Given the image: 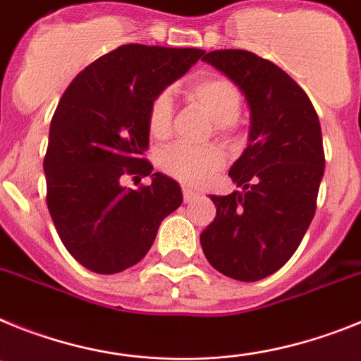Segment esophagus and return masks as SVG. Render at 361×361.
<instances>
[{
    "label": "esophagus",
    "instance_id": "1",
    "mask_svg": "<svg viewBox=\"0 0 361 361\" xmlns=\"http://www.w3.org/2000/svg\"><path fill=\"white\" fill-rule=\"evenodd\" d=\"M181 190H183V200L187 203L192 202L194 198H198V196H200V192H196V190L190 189V187H183V189H181Z\"/></svg>",
    "mask_w": 361,
    "mask_h": 361
}]
</instances>
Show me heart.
Returning a JSON list of instances; mask_svg holds the SVG:
<instances>
[{
    "label": "heart",
    "instance_id": "obj_1",
    "mask_svg": "<svg viewBox=\"0 0 361 361\" xmlns=\"http://www.w3.org/2000/svg\"><path fill=\"white\" fill-rule=\"evenodd\" d=\"M185 98L205 112L212 120V128L219 137L231 140L238 130V114L241 109L240 89L224 76L207 74L192 80L185 87ZM172 99L167 92L152 98L147 111L149 133L156 140H165L172 130ZM225 156L216 145L189 147L183 143L163 149L158 165L165 174L187 185H200L211 180L224 167Z\"/></svg>",
    "mask_w": 361,
    "mask_h": 361
}]
</instances>
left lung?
Here are the masks:
<instances>
[{
	"instance_id": "left-lung-1",
	"label": "left lung",
	"mask_w": 361,
	"mask_h": 361,
	"mask_svg": "<svg viewBox=\"0 0 361 361\" xmlns=\"http://www.w3.org/2000/svg\"><path fill=\"white\" fill-rule=\"evenodd\" d=\"M203 61L245 94L249 145L228 176L241 190L211 196L216 218L200 236L221 274L258 281L289 262L316 212L325 154L318 114L305 90L249 50H212Z\"/></svg>"
}]
</instances>
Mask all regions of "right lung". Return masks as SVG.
<instances>
[{
	"label": "right lung",
	"mask_w": 361,
	"mask_h": 361,
	"mask_svg": "<svg viewBox=\"0 0 361 361\" xmlns=\"http://www.w3.org/2000/svg\"><path fill=\"white\" fill-rule=\"evenodd\" d=\"M200 49L140 43L102 56L72 80L50 121L43 159L47 207L65 249L85 269L116 274L136 265L159 224L181 205L178 181L142 158L149 147L147 111L202 56ZM140 190L125 176H148Z\"/></svg>",
	"instance_id": "right-lung-1"
}]
</instances>
